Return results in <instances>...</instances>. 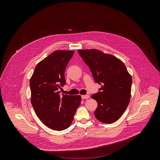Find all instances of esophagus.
I'll return each instance as SVG.
<instances>
[{"label":"esophagus","mask_w":160,"mask_h":160,"mask_svg":"<svg viewBox=\"0 0 160 160\" xmlns=\"http://www.w3.org/2000/svg\"><path fill=\"white\" fill-rule=\"evenodd\" d=\"M81 97H82V99H86V98H89L90 97V96L89 95H81Z\"/></svg>","instance_id":"esophagus-1"}]
</instances>
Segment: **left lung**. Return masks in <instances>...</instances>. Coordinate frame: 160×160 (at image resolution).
<instances>
[{
	"mask_svg": "<svg viewBox=\"0 0 160 160\" xmlns=\"http://www.w3.org/2000/svg\"><path fill=\"white\" fill-rule=\"evenodd\" d=\"M100 92L92 95L98 106L94 114L102 122L116 121L126 110L131 96L132 78L124 63L114 55L97 49H79Z\"/></svg>",
	"mask_w": 160,
	"mask_h": 160,
	"instance_id": "8db88e82",
	"label": "left lung"
}]
</instances>
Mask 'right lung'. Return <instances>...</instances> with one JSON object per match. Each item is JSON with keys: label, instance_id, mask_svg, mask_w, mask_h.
I'll use <instances>...</instances> for the list:
<instances>
[{"label": "right lung", "instance_id": "add662e5", "mask_svg": "<svg viewBox=\"0 0 160 160\" xmlns=\"http://www.w3.org/2000/svg\"><path fill=\"white\" fill-rule=\"evenodd\" d=\"M74 50H55L38 63L30 79L31 102L39 119L48 128L62 131L72 123L81 101L80 95H60L65 71Z\"/></svg>", "mask_w": 160, "mask_h": 160}]
</instances>
